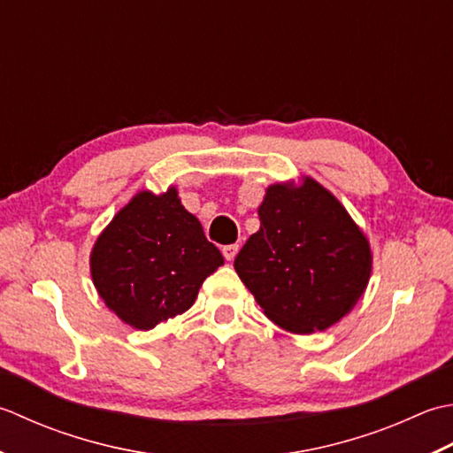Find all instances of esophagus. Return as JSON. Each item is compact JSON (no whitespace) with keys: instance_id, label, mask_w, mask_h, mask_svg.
Instances as JSON below:
<instances>
[{"instance_id":"1","label":"esophagus","mask_w":453,"mask_h":453,"mask_svg":"<svg viewBox=\"0 0 453 453\" xmlns=\"http://www.w3.org/2000/svg\"><path fill=\"white\" fill-rule=\"evenodd\" d=\"M236 252H238V244H228V246L223 248V256H225V260H228V262L234 260Z\"/></svg>"}]
</instances>
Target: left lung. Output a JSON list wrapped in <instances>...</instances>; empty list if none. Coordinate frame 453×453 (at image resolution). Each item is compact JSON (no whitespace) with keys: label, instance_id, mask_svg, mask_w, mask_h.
Masks as SVG:
<instances>
[{"label":"left lung","instance_id":"left-lung-1","mask_svg":"<svg viewBox=\"0 0 453 453\" xmlns=\"http://www.w3.org/2000/svg\"><path fill=\"white\" fill-rule=\"evenodd\" d=\"M260 230L234 257V270L275 325L309 334L354 309L372 273L367 238L315 180L278 183L257 209Z\"/></svg>","mask_w":453,"mask_h":453}]
</instances>
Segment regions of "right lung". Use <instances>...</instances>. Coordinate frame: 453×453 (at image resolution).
Returning <instances> with one entry per match:
<instances>
[{"instance_id":"1","label":"right lung","mask_w":453,"mask_h":453,"mask_svg":"<svg viewBox=\"0 0 453 453\" xmlns=\"http://www.w3.org/2000/svg\"><path fill=\"white\" fill-rule=\"evenodd\" d=\"M223 264V254L170 188L164 196L141 191L119 211L91 252V278L119 319L150 330L188 311L203 281Z\"/></svg>"}]
</instances>
